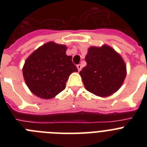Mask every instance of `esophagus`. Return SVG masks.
Returning <instances> with one entry per match:
<instances>
[{
  "label": "esophagus",
  "instance_id": "1",
  "mask_svg": "<svg viewBox=\"0 0 147 147\" xmlns=\"http://www.w3.org/2000/svg\"><path fill=\"white\" fill-rule=\"evenodd\" d=\"M76 67H77L78 71H81V69H82V65H80V64L77 65H76Z\"/></svg>",
  "mask_w": 147,
  "mask_h": 147
}]
</instances>
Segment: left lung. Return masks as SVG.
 <instances>
[{
	"label": "left lung",
	"mask_w": 147,
	"mask_h": 147,
	"mask_svg": "<svg viewBox=\"0 0 147 147\" xmlns=\"http://www.w3.org/2000/svg\"><path fill=\"white\" fill-rule=\"evenodd\" d=\"M87 65L80 72L87 90L98 96H108L121 88L127 75L124 60L107 45L91 46L85 57Z\"/></svg>",
	"instance_id": "1"
}]
</instances>
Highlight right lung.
<instances>
[{
	"label": "right lung",
	"instance_id": "right-lung-1",
	"mask_svg": "<svg viewBox=\"0 0 147 147\" xmlns=\"http://www.w3.org/2000/svg\"><path fill=\"white\" fill-rule=\"evenodd\" d=\"M66 45L49 42L35 50L23 67L26 83L32 93L41 98H54L65 88L67 79L77 72Z\"/></svg>",
	"mask_w": 147,
	"mask_h": 147
}]
</instances>
